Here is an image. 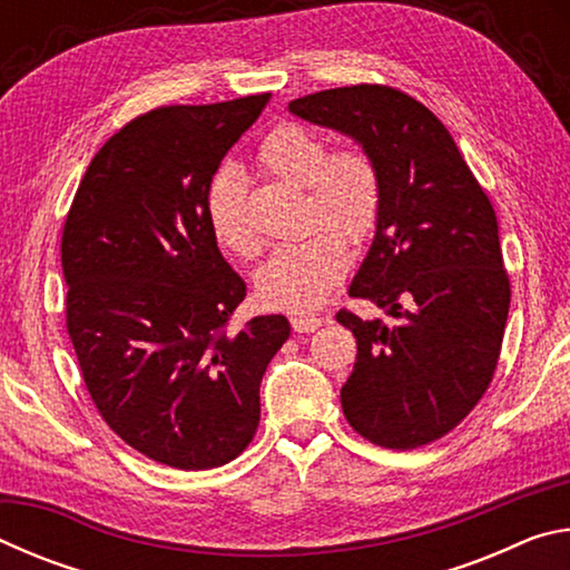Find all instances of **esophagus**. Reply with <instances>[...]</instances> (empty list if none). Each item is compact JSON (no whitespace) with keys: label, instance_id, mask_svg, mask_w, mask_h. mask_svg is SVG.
Instances as JSON below:
<instances>
[{"label":"esophagus","instance_id":"34e87169","mask_svg":"<svg viewBox=\"0 0 570 570\" xmlns=\"http://www.w3.org/2000/svg\"><path fill=\"white\" fill-rule=\"evenodd\" d=\"M324 324L322 316H308V314H294L292 316V330L298 334H308L316 332Z\"/></svg>","mask_w":570,"mask_h":570}]
</instances>
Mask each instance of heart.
<instances>
[{
	"mask_svg": "<svg viewBox=\"0 0 570 570\" xmlns=\"http://www.w3.org/2000/svg\"><path fill=\"white\" fill-rule=\"evenodd\" d=\"M258 168L306 196V226L296 244L282 246L256 274V296L268 308L306 312L320 306L346 272V246H362L377 234L384 188L382 173L364 148L326 153L320 132L298 122H278L256 148ZM208 224L220 248L254 258L262 238L248 224L244 183L220 170L208 188Z\"/></svg>",
	"mask_w": 570,
	"mask_h": 570,
	"instance_id": "b5f03b06",
	"label": "heart"
}]
</instances>
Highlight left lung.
<instances>
[{"instance_id": "1", "label": "left lung", "mask_w": 570, "mask_h": 570, "mask_svg": "<svg viewBox=\"0 0 570 570\" xmlns=\"http://www.w3.org/2000/svg\"><path fill=\"white\" fill-rule=\"evenodd\" d=\"M288 110L350 135L382 173V218L350 296L394 324L336 314L356 336L344 417L380 448L430 445L480 402L503 346L510 278L493 204L445 125L402 90L352 85Z\"/></svg>"}]
</instances>
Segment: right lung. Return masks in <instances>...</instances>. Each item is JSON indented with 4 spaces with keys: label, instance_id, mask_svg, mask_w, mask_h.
Instances as JSON below:
<instances>
[{
    "label": "right lung",
    "instance_id": "1",
    "mask_svg": "<svg viewBox=\"0 0 570 570\" xmlns=\"http://www.w3.org/2000/svg\"><path fill=\"white\" fill-rule=\"evenodd\" d=\"M272 95L170 105L98 150L62 228L67 334L95 407L132 450L178 470L254 440L286 316L230 330L246 284L220 256L208 188Z\"/></svg>",
    "mask_w": 570,
    "mask_h": 570
}]
</instances>
